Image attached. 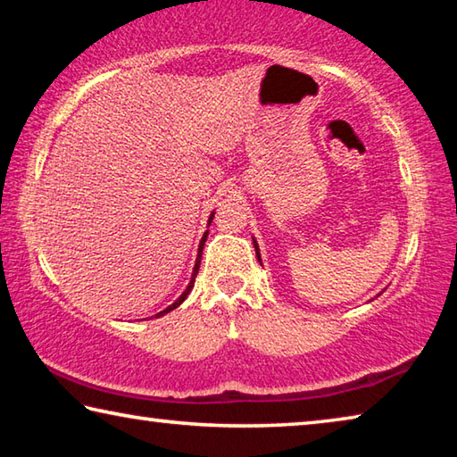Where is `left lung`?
<instances>
[{"mask_svg":"<svg viewBox=\"0 0 457 457\" xmlns=\"http://www.w3.org/2000/svg\"><path fill=\"white\" fill-rule=\"evenodd\" d=\"M253 247H256V256H258V260H260V247H258L256 242H253ZM260 264H262V262H260Z\"/></svg>","mask_w":457,"mask_h":457,"instance_id":"obj_1","label":"left lung"}]
</instances>
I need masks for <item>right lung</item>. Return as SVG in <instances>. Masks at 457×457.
I'll return each instance as SVG.
<instances>
[{
	"label": "right lung",
	"instance_id": "obj_1",
	"mask_svg": "<svg viewBox=\"0 0 457 457\" xmlns=\"http://www.w3.org/2000/svg\"><path fill=\"white\" fill-rule=\"evenodd\" d=\"M213 213L215 212H212V215H210V220H207V226H210L212 223V220H213ZM207 234H210V231H205L204 234V237H201V242H199V247H197V258H195V266H193V274H191V280H189V284H187V288L183 290V294L179 298L175 300V303L171 304V306H167L165 311H161L159 314H154V319H159V316H163V314H167V312H171V311H175L177 306H179L185 298L189 296V292H191V288H193V284H195V276H197V272H199V264H201V252H204V245H205V239H207Z\"/></svg>",
	"mask_w": 457,
	"mask_h": 457
}]
</instances>
